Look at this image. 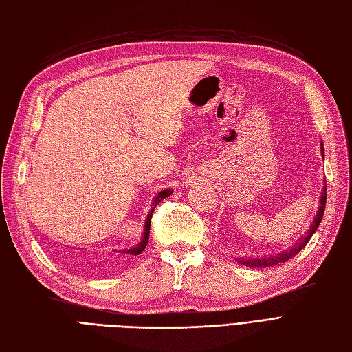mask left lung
<instances>
[{"instance_id": "obj_1", "label": "left lung", "mask_w": 352, "mask_h": 352, "mask_svg": "<svg viewBox=\"0 0 352 352\" xmlns=\"http://www.w3.org/2000/svg\"><path fill=\"white\" fill-rule=\"evenodd\" d=\"M321 153H322V158H324V149L321 148ZM325 200H327V186H324L322 190V195H321V206H320V210H318V215H316V218L314 219V224L311 226L309 231H307V236H303L300 241L294 245L291 246L288 251H284L282 254L276 255V256H270V258H260V260H255V258H251V260H241V263L243 265H248V267H270V265H276V264H280V263H285L288 261L289 258H293V256L303 250V248L306 246V243L309 242V239L312 237V234L316 231V228H318L320 222L322 219V215H324V209H325Z\"/></svg>"}]
</instances>
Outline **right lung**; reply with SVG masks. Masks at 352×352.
Here are the masks:
<instances>
[{"mask_svg": "<svg viewBox=\"0 0 352 352\" xmlns=\"http://www.w3.org/2000/svg\"><path fill=\"white\" fill-rule=\"evenodd\" d=\"M171 194V190H164V191H161L157 197H155V200H153V206H157L161 200H164V199H167V197ZM151 218H152V212H151V215L148 217V219H146V226H144V234H143V239H142V242L137 245L135 248H133V250H126V251H124V254L126 252V254H130V255H139L140 252H143V250L144 248H146V245H148V239H149V228H151Z\"/></svg>", "mask_w": 352, "mask_h": 352, "instance_id": "obj_1", "label": "right lung"}]
</instances>
